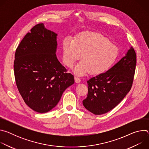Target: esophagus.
Returning <instances> with one entry per match:
<instances>
[{"mask_svg": "<svg viewBox=\"0 0 149 149\" xmlns=\"http://www.w3.org/2000/svg\"><path fill=\"white\" fill-rule=\"evenodd\" d=\"M75 81L77 83H79L81 82V79L78 76H75Z\"/></svg>", "mask_w": 149, "mask_h": 149, "instance_id": "1", "label": "esophagus"}]
</instances>
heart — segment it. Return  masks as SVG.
Returning <instances> with one entry per match:
<instances>
[{"label": "heart", "mask_w": 149, "mask_h": 149, "mask_svg": "<svg viewBox=\"0 0 149 149\" xmlns=\"http://www.w3.org/2000/svg\"><path fill=\"white\" fill-rule=\"evenodd\" d=\"M119 51L110 40L97 32H87L77 35L73 40L66 38L62 42V59L72 68L81 55V61L75 69L80 75L90 72L98 75L109 70L116 62Z\"/></svg>", "instance_id": "obj_1"}]
</instances>
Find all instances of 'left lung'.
I'll return each mask as SVG.
<instances>
[{
  "instance_id": "1",
  "label": "left lung",
  "mask_w": 149,
  "mask_h": 149,
  "mask_svg": "<svg viewBox=\"0 0 149 149\" xmlns=\"http://www.w3.org/2000/svg\"><path fill=\"white\" fill-rule=\"evenodd\" d=\"M136 61V52L132 47L111 68L88 80V95L82 101L85 108L101 115L116 107L132 88Z\"/></svg>"
}]
</instances>
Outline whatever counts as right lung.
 Segmentation results:
<instances>
[{"mask_svg": "<svg viewBox=\"0 0 149 149\" xmlns=\"http://www.w3.org/2000/svg\"><path fill=\"white\" fill-rule=\"evenodd\" d=\"M55 32L43 24L35 25L16 49L14 74L24 102L33 110L47 113L57 105L63 93L74 83L58 60Z\"/></svg>", "mask_w": 149, "mask_h": 149, "instance_id": "obj_1", "label": "right lung"}]
</instances>
